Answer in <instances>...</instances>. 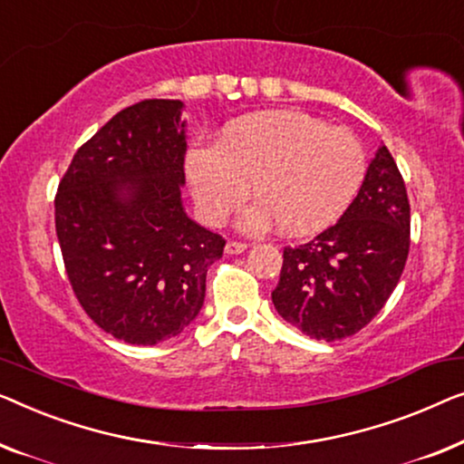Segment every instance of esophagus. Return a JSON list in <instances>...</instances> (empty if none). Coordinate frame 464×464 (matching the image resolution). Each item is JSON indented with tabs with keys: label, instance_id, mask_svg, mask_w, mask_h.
<instances>
[{
	"label": "esophagus",
	"instance_id": "obj_1",
	"mask_svg": "<svg viewBox=\"0 0 464 464\" xmlns=\"http://www.w3.org/2000/svg\"><path fill=\"white\" fill-rule=\"evenodd\" d=\"M246 250H247L246 241H237V239L227 241V246H225V252L227 254H241V252H246Z\"/></svg>",
	"mask_w": 464,
	"mask_h": 464
}]
</instances>
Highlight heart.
Instances as JSON below:
<instances>
[{"label": "heart", "instance_id": "1", "mask_svg": "<svg viewBox=\"0 0 464 464\" xmlns=\"http://www.w3.org/2000/svg\"><path fill=\"white\" fill-rule=\"evenodd\" d=\"M368 169L362 140L303 111H263L239 117L218 134L217 147L188 151L187 176L199 212L225 223L250 195L247 229L277 223L303 237L334 223L360 191Z\"/></svg>", "mask_w": 464, "mask_h": 464}]
</instances>
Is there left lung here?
Wrapping results in <instances>:
<instances>
[{
    "mask_svg": "<svg viewBox=\"0 0 464 464\" xmlns=\"http://www.w3.org/2000/svg\"><path fill=\"white\" fill-rule=\"evenodd\" d=\"M410 250V201L393 155L381 145L357 198L336 225L284 247L273 304L315 341L353 336L378 315Z\"/></svg>",
    "mask_w": 464,
    "mask_h": 464,
    "instance_id": "left-lung-1",
    "label": "left lung"
}]
</instances>
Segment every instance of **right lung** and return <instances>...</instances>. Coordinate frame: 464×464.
I'll list each match as a JSON object with an SVG mask.
<instances>
[{
    "instance_id": "1",
    "label": "right lung",
    "mask_w": 464,
    "mask_h": 464,
    "mask_svg": "<svg viewBox=\"0 0 464 464\" xmlns=\"http://www.w3.org/2000/svg\"><path fill=\"white\" fill-rule=\"evenodd\" d=\"M180 101L151 99L111 117L77 149L54 198L64 271L88 317L117 341L158 344L198 317L225 239L180 199Z\"/></svg>"
}]
</instances>
